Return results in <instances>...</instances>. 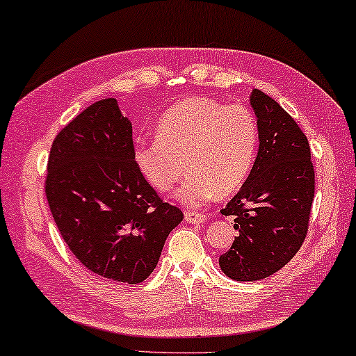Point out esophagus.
Returning a JSON list of instances; mask_svg holds the SVG:
<instances>
[{
  "label": "esophagus",
  "instance_id": "esophagus-1",
  "mask_svg": "<svg viewBox=\"0 0 356 356\" xmlns=\"http://www.w3.org/2000/svg\"><path fill=\"white\" fill-rule=\"evenodd\" d=\"M184 218H186V221L191 224L207 221V215H204V213H199V211H186Z\"/></svg>",
  "mask_w": 356,
  "mask_h": 356
}]
</instances>
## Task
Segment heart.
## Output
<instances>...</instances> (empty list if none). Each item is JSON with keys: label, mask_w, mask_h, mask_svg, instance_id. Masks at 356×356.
Masks as SVG:
<instances>
[{"label": "heart", "mask_w": 356, "mask_h": 356, "mask_svg": "<svg viewBox=\"0 0 356 356\" xmlns=\"http://www.w3.org/2000/svg\"><path fill=\"white\" fill-rule=\"evenodd\" d=\"M156 136L138 138L134 145L141 177L167 193L188 168V178L175 195L197 207L218 193L232 194L245 183L258 151L259 129L247 106H224L211 98L195 97L167 109Z\"/></svg>", "instance_id": "1"}]
</instances>
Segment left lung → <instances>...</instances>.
<instances>
[{
    "instance_id": "1",
    "label": "left lung",
    "mask_w": 356,
    "mask_h": 356,
    "mask_svg": "<svg viewBox=\"0 0 356 356\" xmlns=\"http://www.w3.org/2000/svg\"><path fill=\"white\" fill-rule=\"evenodd\" d=\"M250 103L259 129V151L247 181L222 209L238 231L220 267L237 282H256L280 270L305 240L315 194L310 146L296 121L254 89Z\"/></svg>"
}]
</instances>
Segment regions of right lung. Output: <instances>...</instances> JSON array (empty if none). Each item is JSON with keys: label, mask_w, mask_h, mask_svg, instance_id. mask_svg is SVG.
I'll use <instances>...</instances> for the list:
<instances>
[{"label": "right lung", "mask_w": 356, "mask_h": 356, "mask_svg": "<svg viewBox=\"0 0 356 356\" xmlns=\"http://www.w3.org/2000/svg\"><path fill=\"white\" fill-rule=\"evenodd\" d=\"M46 195L65 243L81 264L136 285L156 269L183 211L163 202L134 161L132 122L116 98L95 102L54 140Z\"/></svg>", "instance_id": "right-lung-1"}]
</instances>
